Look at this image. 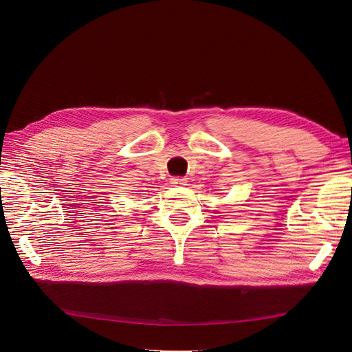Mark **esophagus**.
<instances>
[{
	"mask_svg": "<svg viewBox=\"0 0 352 352\" xmlns=\"http://www.w3.org/2000/svg\"><path fill=\"white\" fill-rule=\"evenodd\" d=\"M186 177H172L170 179V184H172L173 186H185L186 185Z\"/></svg>",
	"mask_w": 352,
	"mask_h": 352,
	"instance_id": "obj_1",
	"label": "esophagus"
}]
</instances>
